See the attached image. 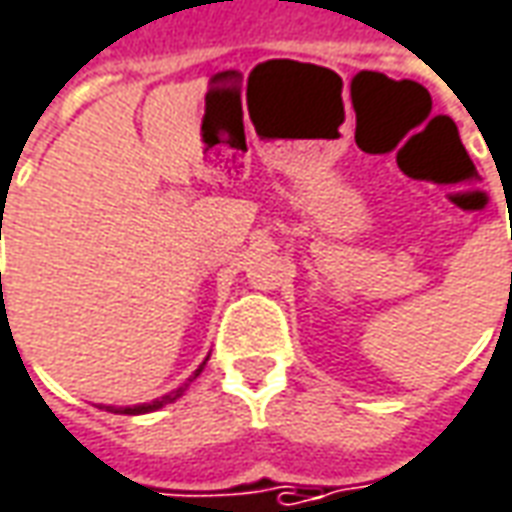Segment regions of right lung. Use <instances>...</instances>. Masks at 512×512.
<instances>
[{"label":"right lung","mask_w":512,"mask_h":512,"mask_svg":"<svg viewBox=\"0 0 512 512\" xmlns=\"http://www.w3.org/2000/svg\"><path fill=\"white\" fill-rule=\"evenodd\" d=\"M207 358H210V356H207ZM207 358H204V364H207ZM204 364H201L196 373L187 378V384H182L179 389H173V392H168V395H162V398H156V401L137 403V406H100V409H109V412H114V415H145V412H156V409H162L165 403H173L176 398H182L184 389L190 387V381H193V378H196V375L204 370Z\"/></svg>","instance_id":"obj_1"}]
</instances>
